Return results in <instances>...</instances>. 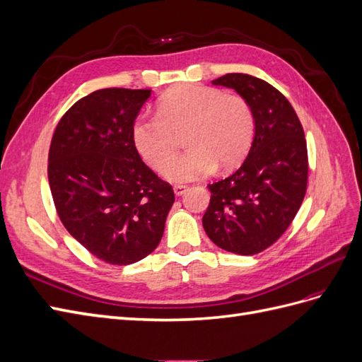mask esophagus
Segmentation results:
<instances>
[{
	"label": "esophagus",
	"instance_id": "1",
	"mask_svg": "<svg viewBox=\"0 0 362 362\" xmlns=\"http://www.w3.org/2000/svg\"><path fill=\"white\" fill-rule=\"evenodd\" d=\"M187 185H182V184H177V185H173V192H175V194L177 196H182L185 192H187Z\"/></svg>",
	"mask_w": 362,
	"mask_h": 362
}]
</instances>
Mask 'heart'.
<instances>
[{
    "instance_id": "obj_1",
    "label": "heart",
    "mask_w": 362,
    "mask_h": 362,
    "mask_svg": "<svg viewBox=\"0 0 362 362\" xmlns=\"http://www.w3.org/2000/svg\"><path fill=\"white\" fill-rule=\"evenodd\" d=\"M185 130L189 149L171 159L176 136ZM254 136V115L238 95H223L199 84L177 86L163 95L157 117L140 116L131 128L133 144L151 168L172 182L205 177L214 168H229L242 158ZM171 160H169L168 158Z\"/></svg>"
}]
</instances>
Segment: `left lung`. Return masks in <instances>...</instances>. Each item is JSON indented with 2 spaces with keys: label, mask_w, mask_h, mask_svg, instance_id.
Here are the masks:
<instances>
[{
  "label": "left lung",
  "mask_w": 362,
  "mask_h": 362,
  "mask_svg": "<svg viewBox=\"0 0 362 362\" xmlns=\"http://www.w3.org/2000/svg\"><path fill=\"white\" fill-rule=\"evenodd\" d=\"M211 83L247 103L254 137L242 166L208 184L211 199L202 225L218 247L254 255L276 242L303 201L308 180L303 128L287 98L257 76L226 74Z\"/></svg>",
  "instance_id": "left-lung-1"
}]
</instances>
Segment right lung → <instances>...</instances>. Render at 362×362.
Listing matches in <instances>:
<instances>
[{
	"mask_svg": "<svg viewBox=\"0 0 362 362\" xmlns=\"http://www.w3.org/2000/svg\"><path fill=\"white\" fill-rule=\"evenodd\" d=\"M151 89L112 87L75 103L48 156L54 204L68 233L108 264L128 266L154 250L175 196L141 161L131 128Z\"/></svg>",
	"mask_w": 362,
	"mask_h": 362,
	"instance_id": "add662e5",
	"label": "right lung"
}]
</instances>
